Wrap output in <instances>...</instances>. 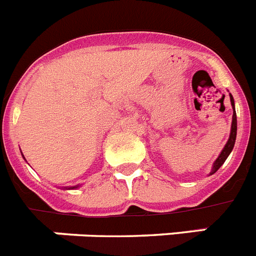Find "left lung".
<instances>
[{
    "mask_svg": "<svg viewBox=\"0 0 256 256\" xmlns=\"http://www.w3.org/2000/svg\"><path fill=\"white\" fill-rule=\"evenodd\" d=\"M230 104H232V108H234V116H232V126H230V140L226 144L224 148L222 150L220 155L218 156V159L216 160L214 165H212V173L210 174H214L219 168H220L223 162H226V159L228 158V155L230 154L232 148L234 146V142H236V134H237V119H236V112H234V97L230 96Z\"/></svg>",
    "mask_w": 256,
    "mask_h": 256,
    "instance_id": "obj_1",
    "label": "left lung"
}]
</instances>
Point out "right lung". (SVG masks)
Here are the masks:
<instances>
[{
    "label": "right lung",
    "instance_id": "right-lung-1",
    "mask_svg": "<svg viewBox=\"0 0 256 256\" xmlns=\"http://www.w3.org/2000/svg\"><path fill=\"white\" fill-rule=\"evenodd\" d=\"M73 188H74V187H73Z\"/></svg>",
    "mask_w": 256,
    "mask_h": 256
}]
</instances>
